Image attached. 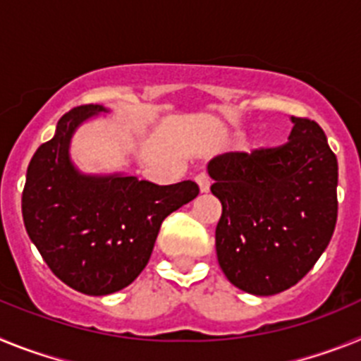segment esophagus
I'll list each match as a JSON object with an SVG mask.
<instances>
[{"label": "esophagus", "instance_id": "obj_1", "mask_svg": "<svg viewBox=\"0 0 361 361\" xmlns=\"http://www.w3.org/2000/svg\"><path fill=\"white\" fill-rule=\"evenodd\" d=\"M195 183L199 184L200 193H206V191H209V186H212V180H209V177L206 173H199V175H197Z\"/></svg>", "mask_w": 361, "mask_h": 361}]
</instances>
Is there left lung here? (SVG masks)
<instances>
[{"label":"left lung","instance_id":"left-lung-1","mask_svg":"<svg viewBox=\"0 0 361 361\" xmlns=\"http://www.w3.org/2000/svg\"><path fill=\"white\" fill-rule=\"evenodd\" d=\"M289 141L208 162L222 204L215 231L226 279L271 296L304 279L329 245L338 215V161L318 123L291 117Z\"/></svg>","mask_w":361,"mask_h":361}]
</instances>
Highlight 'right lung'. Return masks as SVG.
Returning a JSON list of instances; mask_svg holds the SVG:
<instances>
[{
  "mask_svg": "<svg viewBox=\"0 0 361 361\" xmlns=\"http://www.w3.org/2000/svg\"><path fill=\"white\" fill-rule=\"evenodd\" d=\"M108 111L85 104L59 119L28 164L21 199L25 228L44 262L90 296L130 286L152 257L162 220L199 195L193 180L157 186L126 173H82L70 157L73 133Z\"/></svg>",
  "mask_w": 361,
  "mask_h": 361,
  "instance_id": "add662e5",
  "label": "right lung"
}]
</instances>
